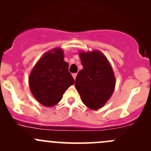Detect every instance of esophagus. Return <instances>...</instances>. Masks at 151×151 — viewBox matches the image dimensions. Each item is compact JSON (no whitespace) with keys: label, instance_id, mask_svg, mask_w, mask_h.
Masks as SVG:
<instances>
[{"label":"esophagus","instance_id":"obj_1","mask_svg":"<svg viewBox=\"0 0 151 151\" xmlns=\"http://www.w3.org/2000/svg\"><path fill=\"white\" fill-rule=\"evenodd\" d=\"M77 73H74V74H72V76H73V77H74V80H75L76 77H77Z\"/></svg>","mask_w":151,"mask_h":151}]
</instances>
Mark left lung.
Instances as JSON below:
<instances>
[{"label": "left lung", "instance_id": "8db88e82", "mask_svg": "<svg viewBox=\"0 0 151 151\" xmlns=\"http://www.w3.org/2000/svg\"><path fill=\"white\" fill-rule=\"evenodd\" d=\"M83 68L78 73L75 87L82 101L91 109H98L106 104L113 93L115 79L106 57L99 51L80 52Z\"/></svg>", "mask_w": 151, "mask_h": 151}]
</instances>
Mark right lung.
I'll list each match as a JSON object with an SVG mask.
<instances>
[{"label":"right lung","instance_id":"obj_1","mask_svg":"<svg viewBox=\"0 0 151 151\" xmlns=\"http://www.w3.org/2000/svg\"><path fill=\"white\" fill-rule=\"evenodd\" d=\"M74 83L60 49H55L42 56L29 77V85L33 96L46 106L57 104L65 91Z\"/></svg>","mask_w":151,"mask_h":151}]
</instances>
